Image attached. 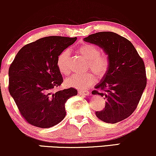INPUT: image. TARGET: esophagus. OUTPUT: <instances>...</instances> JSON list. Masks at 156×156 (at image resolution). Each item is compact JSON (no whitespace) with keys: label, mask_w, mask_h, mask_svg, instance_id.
Segmentation results:
<instances>
[{"label":"esophagus","mask_w":156,"mask_h":156,"mask_svg":"<svg viewBox=\"0 0 156 156\" xmlns=\"http://www.w3.org/2000/svg\"><path fill=\"white\" fill-rule=\"evenodd\" d=\"M79 94L83 95V96H89L90 95V92L88 91H79Z\"/></svg>","instance_id":"obj_1"}]
</instances>
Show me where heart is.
I'll return each mask as SVG.
<instances>
[{
    "label": "heart",
    "instance_id": "1",
    "mask_svg": "<svg viewBox=\"0 0 156 156\" xmlns=\"http://www.w3.org/2000/svg\"><path fill=\"white\" fill-rule=\"evenodd\" d=\"M79 55L88 59V68L91 69L99 78L105 75L109 67V60L107 55L100 53V50L97 46L91 44L84 43L76 48ZM70 53L65 50L58 55L57 59V67L59 72L62 74L69 73ZM95 80V76L92 73L74 74L65 80V84L69 87H74L80 90L88 89Z\"/></svg>",
    "mask_w": 156,
    "mask_h": 156
}]
</instances>
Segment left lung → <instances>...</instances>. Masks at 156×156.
<instances>
[{"mask_svg": "<svg viewBox=\"0 0 156 156\" xmlns=\"http://www.w3.org/2000/svg\"><path fill=\"white\" fill-rule=\"evenodd\" d=\"M84 41L100 47L109 60L107 72L95 86L99 91L91 92L106 99L105 107L96 112V116L108 123L128 118L137 107L146 87L142 58L129 40L113 32L92 34Z\"/></svg>", "mask_w": 156, "mask_h": 156, "instance_id": "1", "label": "left lung"}]
</instances>
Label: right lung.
<instances>
[{"mask_svg":"<svg viewBox=\"0 0 156 156\" xmlns=\"http://www.w3.org/2000/svg\"><path fill=\"white\" fill-rule=\"evenodd\" d=\"M76 40V37H42L23 47L10 65L8 90L31 125L43 129L57 125L65 117L66 101L77 94L73 87L53 92L63 82L57 57Z\"/></svg>","mask_w":156,"mask_h":156,"instance_id":"obj_1","label":"right lung"}]
</instances>
